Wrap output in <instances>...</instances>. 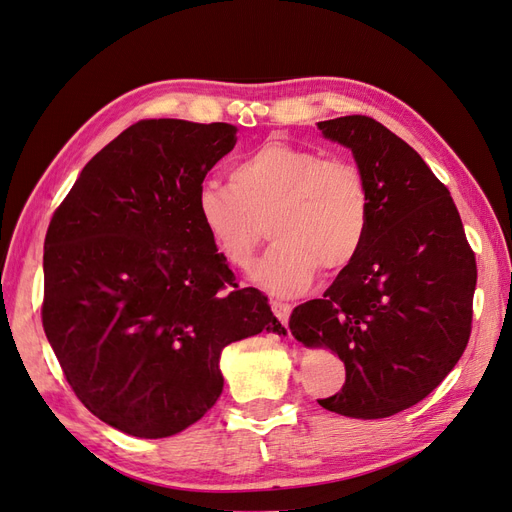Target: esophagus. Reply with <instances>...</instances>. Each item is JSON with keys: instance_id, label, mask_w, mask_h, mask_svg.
Masks as SVG:
<instances>
[{"instance_id": "obj_1", "label": "esophagus", "mask_w": 512, "mask_h": 512, "mask_svg": "<svg viewBox=\"0 0 512 512\" xmlns=\"http://www.w3.org/2000/svg\"><path fill=\"white\" fill-rule=\"evenodd\" d=\"M272 312L276 314V318L280 320L282 325L289 323V316H291V306L289 304H282V301H272Z\"/></svg>"}]
</instances>
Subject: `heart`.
<instances>
[{"label":"heart","instance_id":"b5f03b06","mask_svg":"<svg viewBox=\"0 0 512 512\" xmlns=\"http://www.w3.org/2000/svg\"><path fill=\"white\" fill-rule=\"evenodd\" d=\"M196 217L234 268L253 259L261 223L270 219L274 244L249 276L274 295H293L308 289L320 268L339 272L361 253L369 192L356 164L268 139L232 166L230 183H200Z\"/></svg>","mask_w":512,"mask_h":512}]
</instances>
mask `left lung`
I'll return each mask as SVG.
<instances>
[{
	"label": "left lung",
	"instance_id": "1",
	"mask_svg": "<svg viewBox=\"0 0 512 512\" xmlns=\"http://www.w3.org/2000/svg\"><path fill=\"white\" fill-rule=\"evenodd\" d=\"M352 151L369 192L361 253L323 299L293 310L289 327L308 348L346 365L342 392L320 407L380 420L413 407L456 367L468 344L477 261L449 189L422 156L367 116L318 122Z\"/></svg>",
	"mask_w": 512,
	"mask_h": 512
}]
</instances>
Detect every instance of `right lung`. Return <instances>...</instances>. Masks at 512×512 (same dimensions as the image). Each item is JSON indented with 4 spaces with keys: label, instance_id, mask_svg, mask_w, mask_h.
Segmentation results:
<instances>
[{
    "label": "right lung",
    "instance_id": "add662e5",
    "mask_svg": "<svg viewBox=\"0 0 512 512\" xmlns=\"http://www.w3.org/2000/svg\"><path fill=\"white\" fill-rule=\"evenodd\" d=\"M238 128L141 120L105 145L56 208L42 323L90 413L139 439L198 422L223 390L227 344L285 333L240 289L196 217V194Z\"/></svg>",
    "mask_w": 512,
    "mask_h": 512
}]
</instances>
